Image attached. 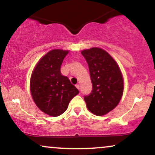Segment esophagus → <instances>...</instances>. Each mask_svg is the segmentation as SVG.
<instances>
[{"label":"esophagus","instance_id":"1","mask_svg":"<svg viewBox=\"0 0 155 155\" xmlns=\"http://www.w3.org/2000/svg\"><path fill=\"white\" fill-rule=\"evenodd\" d=\"M76 88L78 89V90H79V89H80V85L79 84H76Z\"/></svg>","mask_w":155,"mask_h":155}]
</instances>
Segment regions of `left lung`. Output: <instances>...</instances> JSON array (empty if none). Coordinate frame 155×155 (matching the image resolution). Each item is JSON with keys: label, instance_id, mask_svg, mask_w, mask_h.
<instances>
[{"label": "left lung", "instance_id": "obj_1", "mask_svg": "<svg viewBox=\"0 0 155 155\" xmlns=\"http://www.w3.org/2000/svg\"><path fill=\"white\" fill-rule=\"evenodd\" d=\"M88 64L92 89L84 99L94 114L102 116L113 110L123 93V79L120 68L111 55L100 48L81 51Z\"/></svg>", "mask_w": 155, "mask_h": 155}]
</instances>
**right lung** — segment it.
I'll return each mask as SVG.
<instances>
[{"label": "right lung", "mask_w": 155, "mask_h": 155, "mask_svg": "<svg viewBox=\"0 0 155 155\" xmlns=\"http://www.w3.org/2000/svg\"><path fill=\"white\" fill-rule=\"evenodd\" d=\"M68 51L54 49L37 63L31 76V91L36 106L51 117L61 115L79 90L67 76L62 75L60 67Z\"/></svg>", "instance_id": "1"}]
</instances>
